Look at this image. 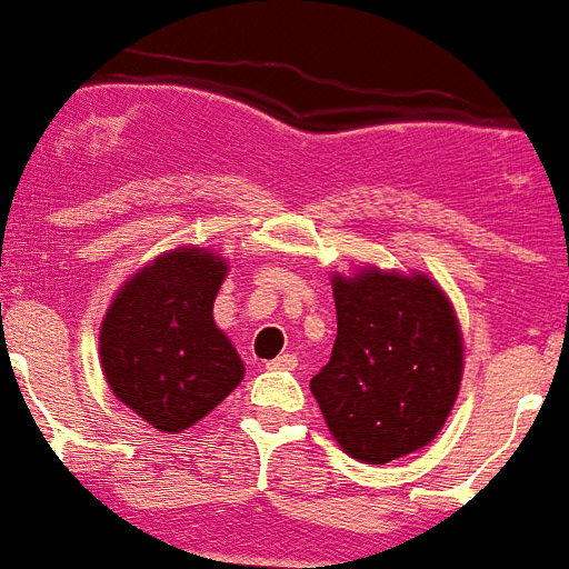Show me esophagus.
Listing matches in <instances>:
<instances>
[{
	"label": "esophagus",
	"mask_w": 569,
	"mask_h": 569,
	"mask_svg": "<svg viewBox=\"0 0 569 569\" xmlns=\"http://www.w3.org/2000/svg\"><path fill=\"white\" fill-rule=\"evenodd\" d=\"M296 367H299V361H296V356H290V352H284V356L273 358V361L268 363V369H288V372H293Z\"/></svg>",
	"instance_id": "esophagus-1"
}]
</instances>
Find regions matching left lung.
<instances>
[{
	"label": "left lung",
	"instance_id": "8db88e82",
	"mask_svg": "<svg viewBox=\"0 0 569 569\" xmlns=\"http://www.w3.org/2000/svg\"><path fill=\"white\" fill-rule=\"evenodd\" d=\"M338 336L310 380L349 457L383 466L429 446L455 406L462 336L451 301L426 276H336Z\"/></svg>",
	"mask_w": 569,
	"mask_h": 569
}]
</instances>
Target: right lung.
Returning <instances> with one entry per match:
<instances>
[{"label":"right lung","instance_id":"obj_1","mask_svg":"<svg viewBox=\"0 0 569 569\" xmlns=\"http://www.w3.org/2000/svg\"><path fill=\"white\" fill-rule=\"evenodd\" d=\"M228 264L177 248L121 288L101 325V363L114 398L160 431H182L242 380V361L213 325Z\"/></svg>","mask_w":569,"mask_h":569}]
</instances>
